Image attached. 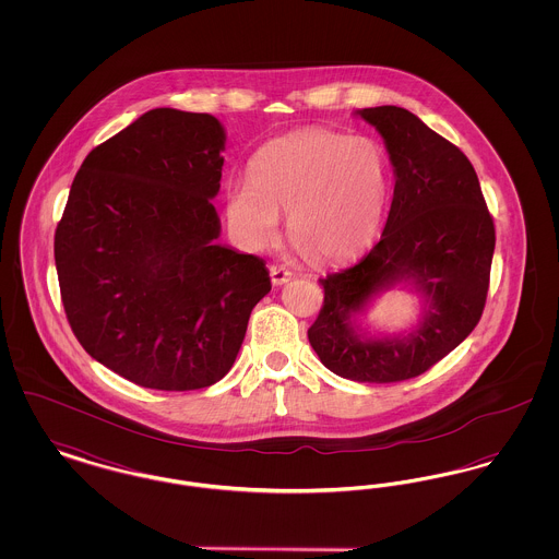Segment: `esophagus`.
Here are the masks:
<instances>
[{
	"label": "esophagus",
	"mask_w": 559,
	"mask_h": 559,
	"mask_svg": "<svg viewBox=\"0 0 559 559\" xmlns=\"http://www.w3.org/2000/svg\"><path fill=\"white\" fill-rule=\"evenodd\" d=\"M292 278L293 274L287 270V267L270 266V281H272V285H274V287H281V285L289 283Z\"/></svg>",
	"instance_id": "34e87169"
}]
</instances>
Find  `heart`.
<instances>
[{"instance_id":"b5f03b06","label":"heart","mask_w":559,"mask_h":559,"mask_svg":"<svg viewBox=\"0 0 559 559\" xmlns=\"http://www.w3.org/2000/svg\"><path fill=\"white\" fill-rule=\"evenodd\" d=\"M251 178L226 187V219L242 247L267 249L278 215L304 258L344 262L371 245L390 192L383 146L367 135L308 128L270 140L251 159Z\"/></svg>"}]
</instances>
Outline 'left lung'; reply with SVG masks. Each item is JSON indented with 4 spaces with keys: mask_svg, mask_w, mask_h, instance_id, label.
Instances as JSON below:
<instances>
[{
    "mask_svg": "<svg viewBox=\"0 0 559 559\" xmlns=\"http://www.w3.org/2000/svg\"><path fill=\"white\" fill-rule=\"evenodd\" d=\"M381 133L394 167V199L381 240L356 264L320 278L324 304L308 329L329 371L369 383L417 377L478 324L495 253V224L469 159L411 110H356ZM400 282L419 292L423 319L406 334L371 336L357 322Z\"/></svg>",
    "mask_w": 559,
    "mask_h": 559,
    "instance_id": "obj_1",
    "label": "left lung"
}]
</instances>
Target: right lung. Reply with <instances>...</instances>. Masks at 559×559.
Returning <instances> with one entry per match:
<instances>
[{
	"mask_svg": "<svg viewBox=\"0 0 559 559\" xmlns=\"http://www.w3.org/2000/svg\"><path fill=\"white\" fill-rule=\"evenodd\" d=\"M224 146L213 115L153 108L73 180L53 235L62 306L83 349L135 385L219 381L272 289L264 260L217 242Z\"/></svg>",
	"mask_w": 559,
	"mask_h": 559,
	"instance_id": "right-lung-1",
	"label": "right lung"
}]
</instances>
